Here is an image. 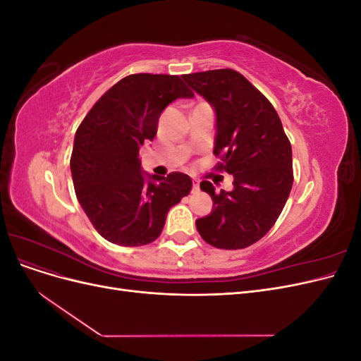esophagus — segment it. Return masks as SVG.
Masks as SVG:
<instances>
[{"mask_svg":"<svg viewBox=\"0 0 361 361\" xmlns=\"http://www.w3.org/2000/svg\"><path fill=\"white\" fill-rule=\"evenodd\" d=\"M199 191V182L197 180H192V192Z\"/></svg>","mask_w":361,"mask_h":361,"instance_id":"esophagus-1","label":"esophagus"}]
</instances>
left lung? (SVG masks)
Wrapping results in <instances>:
<instances>
[{
    "instance_id": "left-lung-1",
    "label": "left lung",
    "mask_w": 361,
    "mask_h": 361,
    "mask_svg": "<svg viewBox=\"0 0 361 361\" xmlns=\"http://www.w3.org/2000/svg\"><path fill=\"white\" fill-rule=\"evenodd\" d=\"M216 116L214 155L218 171L233 174V190L220 192L207 180L209 215L195 220L207 244L239 250L257 243L274 226L293 183L292 147L274 106L244 75L216 69L183 75Z\"/></svg>"
}]
</instances>
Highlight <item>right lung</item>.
I'll list each match as a JSON object with an SVG mask.
<instances>
[{
    "label": "right lung",
    "instance_id": "obj_1",
    "mask_svg": "<svg viewBox=\"0 0 361 361\" xmlns=\"http://www.w3.org/2000/svg\"><path fill=\"white\" fill-rule=\"evenodd\" d=\"M192 96L178 75H128L76 129L71 157L76 199L106 241L123 247L154 243L170 207L190 194L188 174L146 178L138 152L155 138L164 108Z\"/></svg>",
    "mask_w": 361,
    "mask_h": 361
}]
</instances>
